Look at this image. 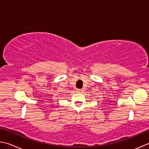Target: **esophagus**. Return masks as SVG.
<instances>
[{
	"instance_id": "esophagus-1",
	"label": "esophagus",
	"mask_w": 149,
	"mask_h": 149,
	"mask_svg": "<svg viewBox=\"0 0 149 149\" xmlns=\"http://www.w3.org/2000/svg\"><path fill=\"white\" fill-rule=\"evenodd\" d=\"M82 90H80V89H77V92H78V93H80V92H82Z\"/></svg>"
}]
</instances>
